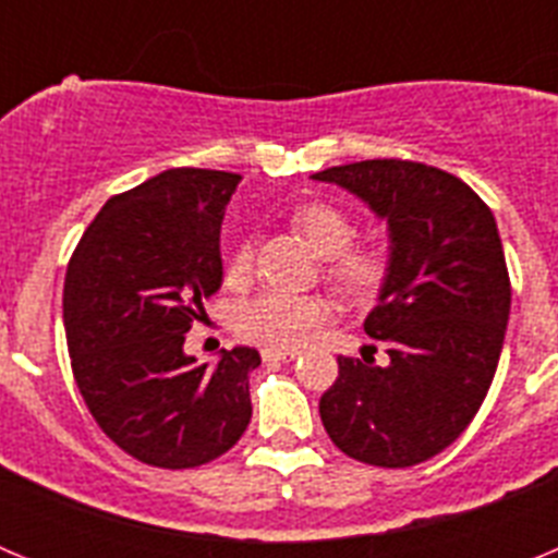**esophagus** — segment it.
I'll use <instances>...</instances> for the list:
<instances>
[{
	"label": "esophagus",
	"mask_w": 558,
	"mask_h": 558,
	"mask_svg": "<svg viewBox=\"0 0 558 558\" xmlns=\"http://www.w3.org/2000/svg\"><path fill=\"white\" fill-rule=\"evenodd\" d=\"M299 357V349H263L265 363H276V360H293Z\"/></svg>",
	"instance_id": "1"
}]
</instances>
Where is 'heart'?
Returning <instances> with one entry per match:
<instances>
[{"instance_id": "b5f03b06", "label": "heart", "mask_w": 558, "mask_h": 558, "mask_svg": "<svg viewBox=\"0 0 558 558\" xmlns=\"http://www.w3.org/2000/svg\"><path fill=\"white\" fill-rule=\"evenodd\" d=\"M293 226L307 236L322 256H327V279L352 302H368L388 276V254L383 245H352L357 226L347 211L332 204H307L295 209ZM254 265V245L240 240L226 259V279L243 282ZM332 315L322 295L259 293L236 307L234 329L248 343L268 349H299L313 329Z\"/></svg>"}]
</instances>
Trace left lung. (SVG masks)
<instances>
[{
    "mask_svg": "<svg viewBox=\"0 0 558 558\" xmlns=\"http://www.w3.org/2000/svg\"><path fill=\"white\" fill-rule=\"evenodd\" d=\"M313 179L354 192L391 231L386 284L363 324L391 360L340 354L318 402L324 430L354 461L413 466L470 427L495 379L511 310L495 215L472 186L422 161H354Z\"/></svg>",
    "mask_w": 558,
    "mask_h": 558,
    "instance_id": "1",
    "label": "left lung"
}]
</instances>
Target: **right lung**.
<instances>
[{
	"label": "right lung",
	"instance_id": "obj_1",
	"mask_svg": "<svg viewBox=\"0 0 558 558\" xmlns=\"http://www.w3.org/2000/svg\"><path fill=\"white\" fill-rule=\"evenodd\" d=\"M243 175L175 167L106 201L63 282L72 374L113 445L159 470L229 452L251 422L259 352L198 366L186 332L223 282L220 223Z\"/></svg>",
	"mask_w": 558,
	"mask_h": 558
}]
</instances>
